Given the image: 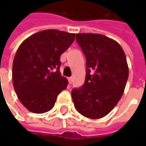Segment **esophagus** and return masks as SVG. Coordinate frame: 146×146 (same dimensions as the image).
<instances>
[{"instance_id":"esophagus-1","label":"esophagus","mask_w":146,"mask_h":146,"mask_svg":"<svg viewBox=\"0 0 146 146\" xmlns=\"http://www.w3.org/2000/svg\"><path fill=\"white\" fill-rule=\"evenodd\" d=\"M68 83H69V84H72V82H73V78H68Z\"/></svg>"}]
</instances>
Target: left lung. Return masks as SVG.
I'll use <instances>...</instances> for the list:
<instances>
[{"label": "left lung", "mask_w": 146, "mask_h": 146, "mask_svg": "<svg viewBox=\"0 0 146 146\" xmlns=\"http://www.w3.org/2000/svg\"><path fill=\"white\" fill-rule=\"evenodd\" d=\"M76 40L86 57L84 85L73 89L76 110L99 119L106 116L121 99L129 78V67L121 45L100 34H77Z\"/></svg>", "instance_id": "8db88e82"}]
</instances>
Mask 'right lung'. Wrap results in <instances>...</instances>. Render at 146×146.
I'll return each instance as SVG.
<instances>
[{
	"instance_id": "right-lung-1",
	"label": "right lung",
	"mask_w": 146,
	"mask_h": 146,
	"mask_svg": "<svg viewBox=\"0 0 146 146\" xmlns=\"http://www.w3.org/2000/svg\"><path fill=\"white\" fill-rule=\"evenodd\" d=\"M74 39L75 34L46 29L19 45L13 63V83L18 100L29 111L51 110L67 88L68 79L60 73V56Z\"/></svg>"
}]
</instances>
